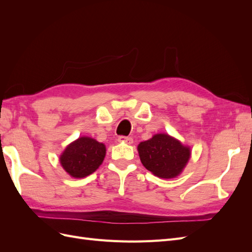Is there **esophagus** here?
Masks as SVG:
<instances>
[{
    "label": "esophagus",
    "mask_w": 252,
    "mask_h": 252,
    "mask_svg": "<svg viewBox=\"0 0 252 252\" xmlns=\"http://www.w3.org/2000/svg\"><path fill=\"white\" fill-rule=\"evenodd\" d=\"M119 142L126 143V144H128V145H130V144L133 143V140H132V138H130V136L121 135V136H119Z\"/></svg>",
    "instance_id": "esophagus-1"
}]
</instances>
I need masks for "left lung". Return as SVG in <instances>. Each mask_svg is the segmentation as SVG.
<instances>
[{
	"label": "left lung",
	"mask_w": 252,
	"mask_h": 252,
	"mask_svg": "<svg viewBox=\"0 0 252 252\" xmlns=\"http://www.w3.org/2000/svg\"><path fill=\"white\" fill-rule=\"evenodd\" d=\"M145 168L162 179H172L185 168L191 151L167 133H158L138 146Z\"/></svg>",
	"instance_id": "obj_1"
}]
</instances>
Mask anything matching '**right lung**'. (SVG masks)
Listing matches in <instances>:
<instances>
[{
  "instance_id": "obj_1",
  "label": "right lung",
  "mask_w": 252,
  "mask_h": 252,
  "mask_svg": "<svg viewBox=\"0 0 252 252\" xmlns=\"http://www.w3.org/2000/svg\"><path fill=\"white\" fill-rule=\"evenodd\" d=\"M105 155L106 147L103 143L89 136H81L66 147L60 157V163L72 178L82 179L98 168Z\"/></svg>"
}]
</instances>
